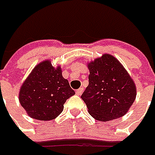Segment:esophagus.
<instances>
[{
    "label": "esophagus",
    "instance_id": "obj_1",
    "mask_svg": "<svg viewBox=\"0 0 155 155\" xmlns=\"http://www.w3.org/2000/svg\"><path fill=\"white\" fill-rule=\"evenodd\" d=\"M75 93H76V95H78V96H81V94L83 93V89H82V88L78 89L77 91H75Z\"/></svg>",
    "mask_w": 155,
    "mask_h": 155
}]
</instances>
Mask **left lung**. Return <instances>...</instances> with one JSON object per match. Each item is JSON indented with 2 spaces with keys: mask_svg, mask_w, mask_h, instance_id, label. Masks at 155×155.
Listing matches in <instances>:
<instances>
[{
  "mask_svg": "<svg viewBox=\"0 0 155 155\" xmlns=\"http://www.w3.org/2000/svg\"><path fill=\"white\" fill-rule=\"evenodd\" d=\"M89 85L81 95L94 118L107 122L125 115L136 98L133 79L115 57L105 54L88 64Z\"/></svg>",
  "mask_w": 155,
  "mask_h": 155,
  "instance_id": "obj_1",
  "label": "left lung"
}]
</instances>
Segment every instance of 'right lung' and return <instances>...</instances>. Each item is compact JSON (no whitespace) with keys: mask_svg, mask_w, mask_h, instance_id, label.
<instances>
[{"mask_svg":"<svg viewBox=\"0 0 155 155\" xmlns=\"http://www.w3.org/2000/svg\"><path fill=\"white\" fill-rule=\"evenodd\" d=\"M73 95L60 66L54 68L50 60H45L34 67L23 82L19 101L32 118L49 121L62 112L64 104Z\"/></svg>","mask_w":155,"mask_h":155,"instance_id":"obj_1","label":"right lung"}]
</instances>
